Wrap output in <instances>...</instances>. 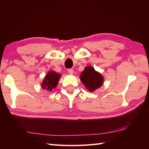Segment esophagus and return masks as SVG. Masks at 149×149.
I'll return each mask as SVG.
<instances>
[{"label":"esophagus","instance_id":"34e87169","mask_svg":"<svg viewBox=\"0 0 149 149\" xmlns=\"http://www.w3.org/2000/svg\"><path fill=\"white\" fill-rule=\"evenodd\" d=\"M67 71L68 72V74H74V69L70 68V69L67 70Z\"/></svg>","mask_w":149,"mask_h":149}]
</instances>
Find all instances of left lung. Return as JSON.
Masks as SVG:
<instances>
[{"instance_id":"left-lung-1","label":"left lung","mask_w":149,"mask_h":149,"mask_svg":"<svg viewBox=\"0 0 149 149\" xmlns=\"http://www.w3.org/2000/svg\"><path fill=\"white\" fill-rule=\"evenodd\" d=\"M80 79L86 89L91 92L101 87L104 83V77L91 66L84 68L81 74Z\"/></svg>"}]
</instances>
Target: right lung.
Masks as SVG:
<instances>
[{
  "mask_svg": "<svg viewBox=\"0 0 149 149\" xmlns=\"http://www.w3.org/2000/svg\"><path fill=\"white\" fill-rule=\"evenodd\" d=\"M61 77V75L55 71L48 72L44 77L42 83H41V87L43 90L52 91L53 89H55L58 86L59 79Z\"/></svg>",
  "mask_w": 149,
  "mask_h": 149,
  "instance_id": "add662e5",
  "label": "right lung"
}]
</instances>
